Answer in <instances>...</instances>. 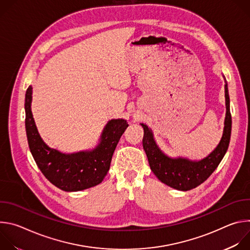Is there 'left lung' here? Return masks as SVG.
<instances>
[{
	"mask_svg": "<svg viewBox=\"0 0 250 250\" xmlns=\"http://www.w3.org/2000/svg\"><path fill=\"white\" fill-rule=\"evenodd\" d=\"M225 82L227 112L223 136L218 146L202 160L193 161L183 157L171 158L167 156L156 145L151 129L146 125L141 124V126L145 130L142 146H144V149L148 158L150 169L158 179L167 186L180 191L194 189L208 179L224 158L229 148L231 133L229 96L226 79Z\"/></svg>",
	"mask_w": 250,
	"mask_h": 250,
	"instance_id": "left-lung-1",
	"label": "left lung"
}]
</instances>
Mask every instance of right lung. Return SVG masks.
I'll return each instance as SVG.
<instances>
[{
  "label": "right lung",
  "mask_w": 250,
  "mask_h": 250,
  "mask_svg": "<svg viewBox=\"0 0 250 250\" xmlns=\"http://www.w3.org/2000/svg\"><path fill=\"white\" fill-rule=\"evenodd\" d=\"M32 88L25 93V130L33 159L46 179L66 192L85 190L100 184L108 173L118 142L128 126L123 119L111 120L104 127L100 144L93 149L62 153L50 148L41 137L31 113Z\"/></svg>",
  "instance_id": "add662e5"
}]
</instances>
